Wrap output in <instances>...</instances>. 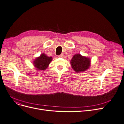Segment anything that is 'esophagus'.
I'll return each mask as SVG.
<instances>
[{
	"instance_id": "1",
	"label": "esophagus",
	"mask_w": 124,
	"mask_h": 124,
	"mask_svg": "<svg viewBox=\"0 0 124 124\" xmlns=\"http://www.w3.org/2000/svg\"><path fill=\"white\" fill-rule=\"evenodd\" d=\"M58 57H59V58H63L64 57V55L63 54H61L60 55H59L58 56Z\"/></svg>"
}]
</instances>
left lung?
Instances as JSON below:
<instances>
[{
  "mask_svg": "<svg viewBox=\"0 0 124 124\" xmlns=\"http://www.w3.org/2000/svg\"><path fill=\"white\" fill-rule=\"evenodd\" d=\"M71 67L77 72H84L87 70L91 66V59L77 54L72 57L70 61Z\"/></svg>",
  "mask_w": 124,
  "mask_h": 124,
  "instance_id": "1",
  "label": "left lung"
}]
</instances>
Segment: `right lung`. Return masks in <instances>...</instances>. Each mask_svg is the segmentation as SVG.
<instances>
[{
  "label": "right lung",
  "instance_id": "right-lung-1",
  "mask_svg": "<svg viewBox=\"0 0 124 124\" xmlns=\"http://www.w3.org/2000/svg\"><path fill=\"white\" fill-rule=\"evenodd\" d=\"M52 57L47 56L45 54L42 53L40 56L36 58L33 61V64L36 70L44 71L49 66L52 61Z\"/></svg>",
  "mask_w": 124,
  "mask_h": 124
}]
</instances>
